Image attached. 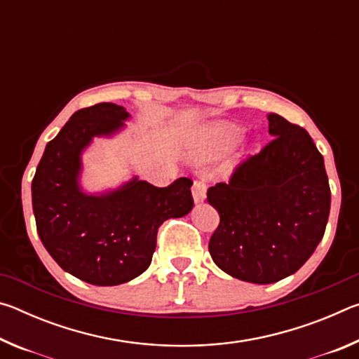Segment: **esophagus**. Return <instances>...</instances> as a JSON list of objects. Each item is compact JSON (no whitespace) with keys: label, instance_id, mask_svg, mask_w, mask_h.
I'll return each mask as SVG.
<instances>
[{"label":"esophagus","instance_id":"1","mask_svg":"<svg viewBox=\"0 0 359 359\" xmlns=\"http://www.w3.org/2000/svg\"><path fill=\"white\" fill-rule=\"evenodd\" d=\"M194 203H203L205 199V184L203 180H194L191 187Z\"/></svg>","mask_w":359,"mask_h":359}]
</instances>
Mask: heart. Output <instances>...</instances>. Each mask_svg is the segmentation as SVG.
<instances>
[{
    "label": "heart",
    "instance_id": "heart-1",
    "mask_svg": "<svg viewBox=\"0 0 359 359\" xmlns=\"http://www.w3.org/2000/svg\"><path fill=\"white\" fill-rule=\"evenodd\" d=\"M241 135V128L228 121L210 123L198 133L191 142L193 154L198 158H214L226 151Z\"/></svg>",
    "mask_w": 359,
    "mask_h": 359
}]
</instances>
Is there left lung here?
Wrapping results in <instances>:
<instances>
[{"instance_id": "1", "label": "left lung", "mask_w": 359, "mask_h": 359, "mask_svg": "<svg viewBox=\"0 0 359 359\" xmlns=\"http://www.w3.org/2000/svg\"><path fill=\"white\" fill-rule=\"evenodd\" d=\"M274 139L208 190L220 215L209 252L231 277L274 283L299 269L325 234L331 190L323 156L309 133L267 115Z\"/></svg>"}]
</instances>
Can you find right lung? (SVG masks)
<instances>
[{"instance_id": "add662e5", "label": "right lung", "mask_w": 359, "mask_h": 359, "mask_svg": "<svg viewBox=\"0 0 359 359\" xmlns=\"http://www.w3.org/2000/svg\"><path fill=\"white\" fill-rule=\"evenodd\" d=\"M128 118L126 109L112 102L72 114L46 145L32 184L36 228L46 250L63 271L98 287L141 276L151 263L163 222L193 209L188 177L165 188L133 177L101 194L82 190V151L93 137L115 135Z\"/></svg>"}]
</instances>
